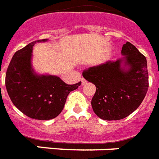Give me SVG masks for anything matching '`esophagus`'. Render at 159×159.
<instances>
[{
    "instance_id": "obj_1",
    "label": "esophagus",
    "mask_w": 159,
    "mask_h": 159,
    "mask_svg": "<svg viewBox=\"0 0 159 159\" xmlns=\"http://www.w3.org/2000/svg\"><path fill=\"white\" fill-rule=\"evenodd\" d=\"M86 84H87V81H86L84 78L81 79V84H82V85H84Z\"/></svg>"
}]
</instances>
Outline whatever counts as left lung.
<instances>
[{"label": "left lung", "instance_id": "8db88e82", "mask_svg": "<svg viewBox=\"0 0 159 159\" xmlns=\"http://www.w3.org/2000/svg\"><path fill=\"white\" fill-rule=\"evenodd\" d=\"M121 55L116 61H108L83 72L84 78L96 86L91 104L102 120L128 116L139 107L148 91L145 57L129 42L123 45Z\"/></svg>", "mask_w": 159, "mask_h": 159}]
</instances>
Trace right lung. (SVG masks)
I'll return each instance as SVG.
<instances>
[{"instance_id":"obj_1","label":"right lung","mask_w":159,"mask_h":159,"mask_svg":"<svg viewBox=\"0 0 159 159\" xmlns=\"http://www.w3.org/2000/svg\"><path fill=\"white\" fill-rule=\"evenodd\" d=\"M32 42L14 54L6 75V88L13 104L21 112L36 120H51L64 108L67 96L81 84H67L58 76L38 75L32 66Z\"/></svg>"}]
</instances>
